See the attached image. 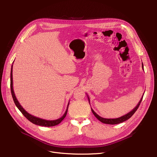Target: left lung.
<instances>
[{
	"instance_id": "1",
	"label": "left lung",
	"mask_w": 157,
	"mask_h": 157,
	"mask_svg": "<svg viewBox=\"0 0 157 157\" xmlns=\"http://www.w3.org/2000/svg\"><path fill=\"white\" fill-rule=\"evenodd\" d=\"M142 67H143H143H143V65H142ZM143 97H142V98H141V100H140V101L139 102V103H138V104L137 105V106L136 107V108H135L134 109H132V111H131L130 112H129V113H127V114L124 115V116L118 118H114V119H109V118L107 119V118H102V117H101L100 116H98V115L92 109V108H91V109H92V111L93 114L95 115V117L98 120H99L100 121H101L102 123H105V124H109V125L118 124V123H122V122H123V121H125L128 120L132 116V115L135 113V112L137 111V109H138L140 104H141V101H142V100H143ZM88 101H89V103H90V98H89V97H88Z\"/></svg>"
}]
</instances>
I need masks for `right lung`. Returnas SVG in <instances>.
Returning <instances> with one entry per match:
<instances>
[{
	"label": "right lung",
	"mask_w": 157,
	"mask_h": 157,
	"mask_svg": "<svg viewBox=\"0 0 157 157\" xmlns=\"http://www.w3.org/2000/svg\"><path fill=\"white\" fill-rule=\"evenodd\" d=\"M11 95L13 98L14 102L16 105V106L18 108V109L21 111V113L24 115V117H25L27 120H29L30 122H32V123H34L35 125H37L39 126H44V127H53V126H55L59 125L60 123H61V121L65 118L66 115H67V110H68V108H69V104L67 105V109H66L64 114L63 116L60 118L59 119H57L55 120H43L39 118H37L36 117L32 116L30 114L28 113L25 110L23 107L20 105V104L19 103V102L18 101L17 98H16L14 93V90H13V65L11 66Z\"/></svg>",
	"instance_id": "1"
}]
</instances>
